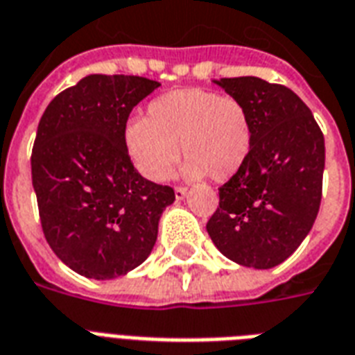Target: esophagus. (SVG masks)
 Instances as JSON below:
<instances>
[{
    "instance_id": "1",
    "label": "esophagus",
    "mask_w": 355,
    "mask_h": 355,
    "mask_svg": "<svg viewBox=\"0 0 355 355\" xmlns=\"http://www.w3.org/2000/svg\"><path fill=\"white\" fill-rule=\"evenodd\" d=\"M175 200H183V198L189 194V191H187L185 187H175Z\"/></svg>"
}]
</instances>
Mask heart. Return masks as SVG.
<instances>
[{
  "mask_svg": "<svg viewBox=\"0 0 355 355\" xmlns=\"http://www.w3.org/2000/svg\"><path fill=\"white\" fill-rule=\"evenodd\" d=\"M252 120L243 101L215 90L180 89L148 105V118H131L123 144L135 168L150 181H166L180 161L185 178L211 175L227 181L243 168L252 150Z\"/></svg>",
  "mask_w": 355,
  "mask_h": 355,
  "instance_id": "obj_1",
  "label": "heart"
}]
</instances>
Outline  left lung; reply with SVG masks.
I'll list each match as a JSON object with an SVG mask.
<instances>
[{
  "instance_id": "left-lung-1",
  "label": "left lung",
  "mask_w": 355,
  "mask_h": 355,
  "mask_svg": "<svg viewBox=\"0 0 355 355\" xmlns=\"http://www.w3.org/2000/svg\"><path fill=\"white\" fill-rule=\"evenodd\" d=\"M215 83L246 105L254 139L243 168L218 189L207 233L227 259L265 270L287 259L315 224L324 135L309 107L283 85L252 76Z\"/></svg>"
}]
</instances>
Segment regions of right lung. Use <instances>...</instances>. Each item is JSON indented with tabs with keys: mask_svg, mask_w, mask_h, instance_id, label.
Returning <instances> with one entry per match:
<instances>
[{
	"mask_svg": "<svg viewBox=\"0 0 355 355\" xmlns=\"http://www.w3.org/2000/svg\"><path fill=\"white\" fill-rule=\"evenodd\" d=\"M161 83L92 73L51 100L38 122L33 189L44 237L66 266L112 279L152 254L174 189L135 170L123 144L133 107Z\"/></svg>",
	"mask_w": 355,
	"mask_h": 355,
	"instance_id": "right-lung-1",
	"label": "right lung"
}]
</instances>
